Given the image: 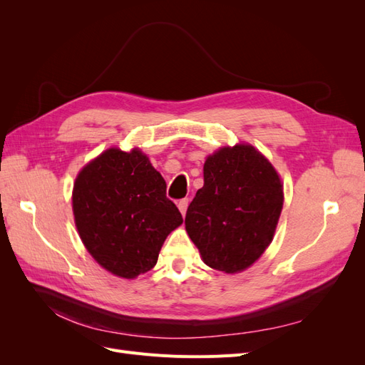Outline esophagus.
<instances>
[{
    "mask_svg": "<svg viewBox=\"0 0 365 365\" xmlns=\"http://www.w3.org/2000/svg\"><path fill=\"white\" fill-rule=\"evenodd\" d=\"M187 207H189V200H187V197H184V200H181V201L178 202V208H180V212H181L182 216H184L185 212H187Z\"/></svg>",
    "mask_w": 365,
    "mask_h": 365,
    "instance_id": "34e87169",
    "label": "esophagus"
}]
</instances>
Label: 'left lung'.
<instances>
[{
    "label": "left lung",
    "instance_id": "left-lung-1",
    "mask_svg": "<svg viewBox=\"0 0 365 365\" xmlns=\"http://www.w3.org/2000/svg\"><path fill=\"white\" fill-rule=\"evenodd\" d=\"M283 201L280 175L259 149L222 146L205 158L204 185L187 208V235L207 267L242 272L271 245Z\"/></svg>",
    "mask_w": 365,
    "mask_h": 365
}]
</instances>
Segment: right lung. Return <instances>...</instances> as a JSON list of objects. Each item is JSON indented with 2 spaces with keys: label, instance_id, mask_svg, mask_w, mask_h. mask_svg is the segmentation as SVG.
Here are the masks:
<instances>
[{
  "label": "right lung",
  "instance_id": "obj_1",
  "mask_svg": "<svg viewBox=\"0 0 365 365\" xmlns=\"http://www.w3.org/2000/svg\"><path fill=\"white\" fill-rule=\"evenodd\" d=\"M71 202L86 251L128 280L155 267L165 237L182 224L180 210L165 197L164 178L140 148H109L85 164Z\"/></svg>",
  "mask_w": 365,
  "mask_h": 365
}]
</instances>
